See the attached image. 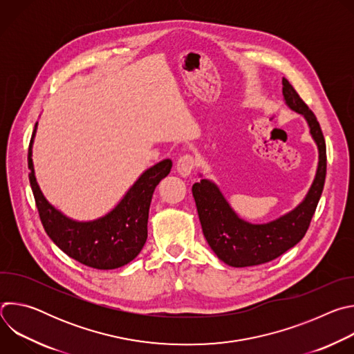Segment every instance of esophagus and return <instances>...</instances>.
Returning a JSON list of instances; mask_svg holds the SVG:
<instances>
[{
	"instance_id": "34e87169",
	"label": "esophagus",
	"mask_w": 354,
	"mask_h": 354,
	"mask_svg": "<svg viewBox=\"0 0 354 354\" xmlns=\"http://www.w3.org/2000/svg\"><path fill=\"white\" fill-rule=\"evenodd\" d=\"M196 167V160L193 156L190 154H186V156H182L178 162H176V171L179 172V175L182 176H189L193 169Z\"/></svg>"
}]
</instances>
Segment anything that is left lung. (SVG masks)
<instances>
[{"label":"left lung","instance_id":"1","mask_svg":"<svg viewBox=\"0 0 354 354\" xmlns=\"http://www.w3.org/2000/svg\"><path fill=\"white\" fill-rule=\"evenodd\" d=\"M283 96L290 109L306 118L318 145L319 161L315 179L301 203L290 213L266 224L241 220L230 207L220 189L210 180L194 183L192 193L205 238L220 261L232 268L257 266L270 262L304 238L321 198L326 176V145L314 112L283 78Z\"/></svg>","mask_w":354,"mask_h":354}]
</instances>
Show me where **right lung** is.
<instances>
[{"label":"right lung","mask_w":354,"mask_h":354,"mask_svg":"<svg viewBox=\"0 0 354 354\" xmlns=\"http://www.w3.org/2000/svg\"><path fill=\"white\" fill-rule=\"evenodd\" d=\"M36 127L37 123L28 151L29 180L40 221L50 239L70 258L93 269H118L131 262L147 241L151 198L161 179L171 172L172 161L164 160L142 172L120 203L106 216L86 223L74 221L50 205L39 189L32 162Z\"/></svg>","instance_id":"1"}]
</instances>
